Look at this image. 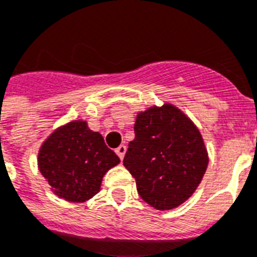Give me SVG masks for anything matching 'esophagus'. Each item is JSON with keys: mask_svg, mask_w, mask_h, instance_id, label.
Here are the masks:
<instances>
[{"mask_svg": "<svg viewBox=\"0 0 257 257\" xmlns=\"http://www.w3.org/2000/svg\"><path fill=\"white\" fill-rule=\"evenodd\" d=\"M125 152H126V147L124 146V144H121L117 150H115V154L118 155V158H120L121 160L124 159V156H125Z\"/></svg>", "mask_w": 257, "mask_h": 257, "instance_id": "esophagus-1", "label": "esophagus"}]
</instances>
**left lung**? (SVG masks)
Returning <instances> with one entry per match:
<instances>
[{"label":"left lung","mask_w":257,"mask_h":257,"mask_svg":"<svg viewBox=\"0 0 257 257\" xmlns=\"http://www.w3.org/2000/svg\"><path fill=\"white\" fill-rule=\"evenodd\" d=\"M207 164L202 135L179 107L166 102L137 113L124 166L150 206L171 210L186 202L202 181Z\"/></svg>","instance_id":"obj_1"}]
</instances>
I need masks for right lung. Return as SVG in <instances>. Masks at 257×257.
<instances>
[{
  "label": "right lung",
  "mask_w": 257,
  "mask_h": 257,
  "mask_svg": "<svg viewBox=\"0 0 257 257\" xmlns=\"http://www.w3.org/2000/svg\"><path fill=\"white\" fill-rule=\"evenodd\" d=\"M120 163L101 133L85 120H72L56 128L43 142L37 166L51 191L68 202L81 203L99 193L103 175Z\"/></svg>",
  "instance_id": "obj_1"
}]
</instances>
